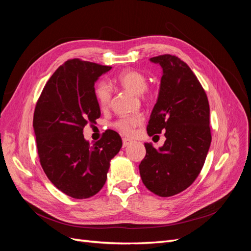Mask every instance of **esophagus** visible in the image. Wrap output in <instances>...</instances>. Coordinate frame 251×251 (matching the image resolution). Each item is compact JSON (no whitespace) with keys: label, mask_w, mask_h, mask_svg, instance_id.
I'll list each match as a JSON object with an SVG mask.
<instances>
[{"label":"esophagus","mask_w":251,"mask_h":251,"mask_svg":"<svg viewBox=\"0 0 251 251\" xmlns=\"http://www.w3.org/2000/svg\"><path fill=\"white\" fill-rule=\"evenodd\" d=\"M132 141L130 140V139H127V138H123V147L124 148H126V147H127L128 144H130Z\"/></svg>","instance_id":"obj_1"}]
</instances>
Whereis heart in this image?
<instances>
[{"label":"heart","mask_w":251,"mask_h":251,"mask_svg":"<svg viewBox=\"0 0 251 251\" xmlns=\"http://www.w3.org/2000/svg\"><path fill=\"white\" fill-rule=\"evenodd\" d=\"M114 81L134 94H142L147 97L150 96L147 90L148 78L138 71L125 70L114 78ZM94 96L100 108L102 110L107 109L111 101V90L108 83L104 81L97 82L94 87ZM141 121L142 117L139 115L121 116L113 124V126L120 134L128 136L133 133L136 126L141 124Z\"/></svg>","instance_id":"obj_1"}]
</instances>
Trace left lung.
<instances>
[{"label": "left lung", "instance_id": "left-lung-1", "mask_svg": "<svg viewBox=\"0 0 251 251\" xmlns=\"http://www.w3.org/2000/svg\"><path fill=\"white\" fill-rule=\"evenodd\" d=\"M162 67L158 100L151 114L150 136L164 132L158 151L144 143L139 164L143 184L160 197H172L191 186L199 176L211 142L207 95L186 63L176 55L151 57Z\"/></svg>", "mask_w": 251, "mask_h": 251}]
</instances>
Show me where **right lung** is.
<instances>
[{
	"label": "right lung",
	"instance_id": "1",
	"mask_svg": "<svg viewBox=\"0 0 251 251\" xmlns=\"http://www.w3.org/2000/svg\"><path fill=\"white\" fill-rule=\"evenodd\" d=\"M112 67L73 58L59 66L36 101L33 128L40 163L52 184L74 199L100 191L111 159L123 146L120 136L105 131L92 147L83 127L100 117L94 83Z\"/></svg>",
	"mask_w": 251,
	"mask_h": 251
}]
</instances>
